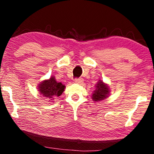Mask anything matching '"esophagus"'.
<instances>
[{
	"label": "esophagus",
	"instance_id": "esophagus-1",
	"mask_svg": "<svg viewBox=\"0 0 154 154\" xmlns=\"http://www.w3.org/2000/svg\"><path fill=\"white\" fill-rule=\"evenodd\" d=\"M83 81H84V79H83L82 77H79V78H75V82L76 83H82Z\"/></svg>",
	"mask_w": 154,
	"mask_h": 154
}]
</instances>
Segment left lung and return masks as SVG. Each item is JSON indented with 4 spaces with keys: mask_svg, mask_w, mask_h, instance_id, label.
<instances>
[{
    "mask_svg": "<svg viewBox=\"0 0 154 154\" xmlns=\"http://www.w3.org/2000/svg\"><path fill=\"white\" fill-rule=\"evenodd\" d=\"M110 91L106 84L103 83V81L99 80V82L95 85V90L92 95V98L94 101H100L108 97Z\"/></svg>",
    "mask_w": 154,
    "mask_h": 154,
    "instance_id": "obj_1",
    "label": "left lung"
}]
</instances>
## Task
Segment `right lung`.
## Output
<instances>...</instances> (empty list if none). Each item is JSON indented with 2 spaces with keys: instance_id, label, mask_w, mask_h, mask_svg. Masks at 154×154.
I'll use <instances>...</instances> for the list:
<instances>
[{
  "instance_id": "add662e5",
  "label": "right lung",
  "mask_w": 154,
  "mask_h": 154,
  "mask_svg": "<svg viewBox=\"0 0 154 154\" xmlns=\"http://www.w3.org/2000/svg\"><path fill=\"white\" fill-rule=\"evenodd\" d=\"M64 88L62 83L56 82L54 77H51L49 79H45L39 84L38 91L43 97L54 100L62 94Z\"/></svg>"
}]
</instances>
